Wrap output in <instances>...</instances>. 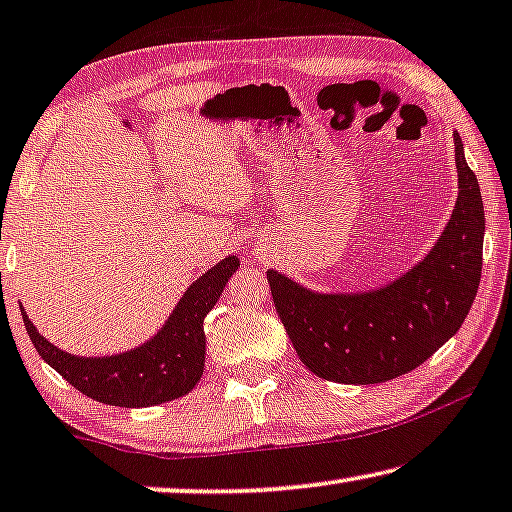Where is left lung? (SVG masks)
<instances>
[{
	"instance_id": "8db88e82",
	"label": "left lung",
	"mask_w": 512,
	"mask_h": 512,
	"mask_svg": "<svg viewBox=\"0 0 512 512\" xmlns=\"http://www.w3.org/2000/svg\"><path fill=\"white\" fill-rule=\"evenodd\" d=\"M458 201L442 238L384 288L322 295L270 270L274 309L302 364L322 380L377 384L421 366L458 332L483 270L481 187L455 132Z\"/></svg>"
}]
</instances>
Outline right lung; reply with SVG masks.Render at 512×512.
I'll use <instances>...</instances> for the list:
<instances>
[{"instance_id":"1","label":"right lung","mask_w":512,"mask_h":512,"mask_svg":"<svg viewBox=\"0 0 512 512\" xmlns=\"http://www.w3.org/2000/svg\"><path fill=\"white\" fill-rule=\"evenodd\" d=\"M238 265V258L229 256L210 267L185 290L183 300L157 336L123 355H68L36 332L25 311L22 320L38 355L84 396L116 407L162 405L190 393L201 380L206 364L203 320L217 304Z\"/></svg>"}]
</instances>
